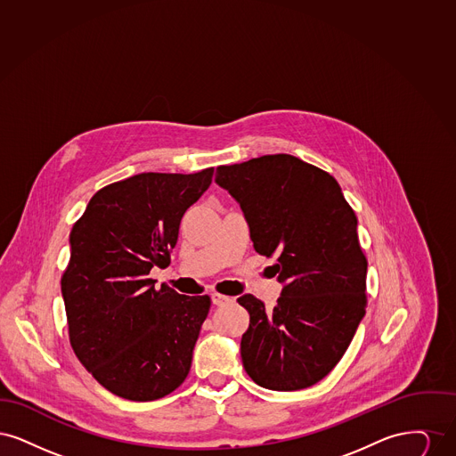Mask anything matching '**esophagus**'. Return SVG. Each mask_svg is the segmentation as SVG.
Wrapping results in <instances>:
<instances>
[{"label": "esophagus", "mask_w": 456, "mask_h": 456, "mask_svg": "<svg viewBox=\"0 0 456 456\" xmlns=\"http://www.w3.org/2000/svg\"><path fill=\"white\" fill-rule=\"evenodd\" d=\"M212 303L216 304V305H225V304L232 303V297L214 292L212 294Z\"/></svg>", "instance_id": "esophagus-1"}]
</instances>
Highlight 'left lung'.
I'll return each instance as SVG.
<instances>
[{
	"label": "left lung",
	"instance_id": "8db88e82",
	"mask_svg": "<svg viewBox=\"0 0 456 456\" xmlns=\"http://www.w3.org/2000/svg\"><path fill=\"white\" fill-rule=\"evenodd\" d=\"M216 183L238 201L255 249L279 253L277 305L268 311L251 294L238 299L249 313L242 366L268 390L313 387L342 359L366 314L357 217L333 175L287 153L220 166Z\"/></svg>",
	"mask_w": 456,
	"mask_h": 456
}]
</instances>
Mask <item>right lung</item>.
Returning a JSON list of instances; mask_svg holds the SVG:
<instances>
[{
  "instance_id": "obj_1",
  "label": "right lung",
  "mask_w": 456,
  "mask_h": 456,
  "mask_svg": "<svg viewBox=\"0 0 456 456\" xmlns=\"http://www.w3.org/2000/svg\"><path fill=\"white\" fill-rule=\"evenodd\" d=\"M195 174L143 173L90 198L69 234L61 279L69 344L106 390L152 402L188 376L208 296L155 289L153 266L169 263L184 212L212 184Z\"/></svg>"
}]
</instances>
